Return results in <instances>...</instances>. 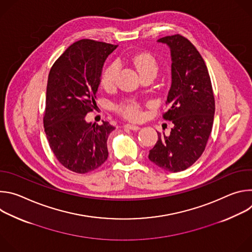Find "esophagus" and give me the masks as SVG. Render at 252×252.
I'll return each mask as SVG.
<instances>
[{
    "label": "esophagus",
    "instance_id": "1",
    "mask_svg": "<svg viewBox=\"0 0 252 252\" xmlns=\"http://www.w3.org/2000/svg\"><path fill=\"white\" fill-rule=\"evenodd\" d=\"M125 127L126 128H129L131 130H138L140 127L138 126H134V125H129V124H126L125 125Z\"/></svg>",
    "mask_w": 252,
    "mask_h": 252
}]
</instances>
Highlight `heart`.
I'll list each match as a JSON object with an SVG mask.
<instances>
[{"instance_id":"obj_1","label":"heart","mask_w":252,"mask_h":252,"mask_svg":"<svg viewBox=\"0 0 252 252\" xmlns=\"http://www.w3.org/2000/svg\"><path fill=\"white\" fill-rule=\"evenodd\" d=\"M131 62L135 66L138 74L141 77L146 75L156 76L158 69V63L156 57L149 52H140L135 54L131 58ZM119 74V63H113L107 66L101 77L100 83L105 90H112L116 87L117 77ZM118 112L126 119L137 121L141 118V106L138 102L133 100H127L118 105Z\"/></svg>"}]
</instances>
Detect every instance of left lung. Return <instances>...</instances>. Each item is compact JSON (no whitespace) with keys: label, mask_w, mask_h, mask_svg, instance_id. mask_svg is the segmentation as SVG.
<instances>
[{"label":"left lung","mask_w":252,"mask_h":252,"mask_svg":"<svg viewBox=\"0 0 252 252\" xmlns=\"http://www.w3.org/2000/svg\"><path fill=\"white\" fill-rule=\"evenodd\" d=\"M171 55V87L162 115L174 125L168 136L159 132L149 158L160 168L178 172L192 165L205 150L212 129L215 101L206 64L196 48L182 34L166 35Z\"/></svg>","instance_id":"left-lung-1"}]
</instances>
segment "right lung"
<instances>
[{"label":"right lung","mask_w":252,"mask_h":252,"mask_svg":"<svg viewBox=\"0 0 252 252\" xmlns=\"http://www.w3.org/2000/svg\"><path fill=\"white\" fill-rule=\"evenodd\" d=\"M117 45L84 39L70 45L51 67L44 114L51 150L65 168L87 173L109 157L106 141L115 129L109 122L87 123L95 104L103 63Z\"/></svg>","instance_id":"add662e5"}]
</instances>
